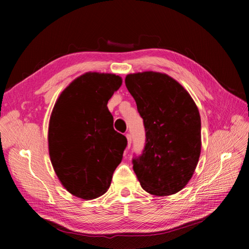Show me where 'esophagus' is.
I'll use <instances>...</instances> for the list:
<instances>
[{
    "label": "esophagus",
    "instance_id": "obj_1",
    "mask_svg": "<svg viewBox=\"0 0 249 249\" xmlns=\"http://www.w3.org/2000/svg\"><path fill=\"white\" fill-rule=\"evenodd\" d=\"M125 137H126V139H127V148H130V147H131V144H132V136H131V134L126 133V134H125Z\"/></svg>",
    "mask_w": 249,
    "mask_h": 249
}]
</instances>
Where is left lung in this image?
Masks as SVG:
<instances>
[{
    "mask_svg": "<svg viewBox=\"0 0 249 249\" xmlns=\"http://www.w3.org/2000/svg\"><path fill=\"white\" fill-rule=\"evenodd\" d=\"M143 119L145 143L132 163L141 187L165 196L182 190L199 159L200 116L184 87L167 74L145 71L125 77Z\"/></svg>",
    "mask_w": 249,
    "mask_h": 249,
    "instance_id": "left-lung-1",
    "label": "left lung"
}]
</instances>
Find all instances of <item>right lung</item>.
I'll use <instances>...</instances> for the list:
<instances>
[{
    "label": "right lung",
    "mask_w": 249,
    "mask_h": 249,
    "mask_svg": "<svg viewBox=\"0 0 249 249\" xmlns=\"http://www.w3.org/2000/svg\"><path fill=\"white\" fill-rule=\"evenodd\" d=\"M122 85L111 73L87 72L60 94L49 125L53 167L74 196L93 199L106 193L122 162L127 140L113 127L107 104Z\"/></svg>",
    "instance_id": "add662e5"
}]
</instances>
